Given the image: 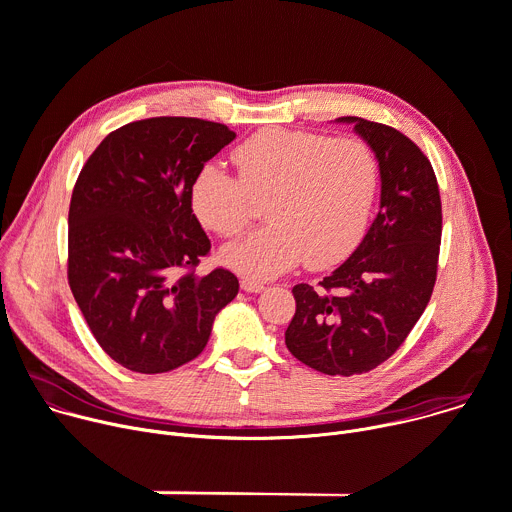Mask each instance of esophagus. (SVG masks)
I'll list each match as a JSON object with an SVG mask.
<instances>
[{
	"mask_svg": "<svg viewBox=\"0 0 512 512\" xmlns=\"http://www.w3.org/2000/svg\"><path fill=\"white\" fill-rule=\"evenodd\" d=\"M241 287H243L245 291H249V294H259V291L265 289L263 283L253 281V279H243V281H241Z\"/></svg>",
	"mask_w": 512,
	"mask_h": 512,
	"instance_id": "1",
	"label": "esophagus"
}]
</instances>
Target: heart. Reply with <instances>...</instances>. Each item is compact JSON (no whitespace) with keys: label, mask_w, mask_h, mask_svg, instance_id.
<instances>
[{"label":"heart","mask_w":512,"mask_h":512,"mask_svg":"<svg viewBox=\"0 0 512 512\" xmlns=\"http://www.w3.org/2000/svg\"><path fill=\"white\" fill-rule=\"evenodd\" d=\"M239 176L204 164L190 188L192 208L210 231L235 239L265 200L269 225L225 251L235 271L265 279L294 267L340 261L367 229L379 188V162L360 139L263 129L235 150Z\"/></svg>","instance_id":"heart-1"}]
</instances>
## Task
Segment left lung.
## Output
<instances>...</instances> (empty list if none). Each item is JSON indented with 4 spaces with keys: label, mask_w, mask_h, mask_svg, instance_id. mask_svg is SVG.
I'll return each instance as SVG.
<instances>
[{
    "label": "left lung",
    "mask_w": 512,
    "mask_h": 512,
    "mask_svg": "<svg viewBox=\"0 0 512 512\" xmlns=\"http://www.w3.org/2000/svg\"><path fill=\"white\" fill-rule=\"evenodd\" d=\"M375 152L381 204L352 255L316 287L298 283L287 350L324 375L377 369L421 318L437 275L442 200L433 168L395 127L340 117Z\"/></svg>",
    "instance_id": "8db88e82"
}]
</instances>
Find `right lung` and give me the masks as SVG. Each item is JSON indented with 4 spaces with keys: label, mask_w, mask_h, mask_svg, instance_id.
<instances>
[{
    "label": "right lung",
    "mask_w": 512,
    "mask_h": 512,
    "mask_svg": "<svg viewBox=\"0 0 512 512\" xmlns=\"http://www.w3.org/2000/svg\"><path fill=\"white\" fill-rule=\"evenodd\" d=\"M235 139L223 123L152 117L111 131L68 208V285L95 340L121 367L158 375L196 358L239 294L192 212L196 172Z\"/></svg>",
    "instance_id": "obj_1"
}]
</instances>
